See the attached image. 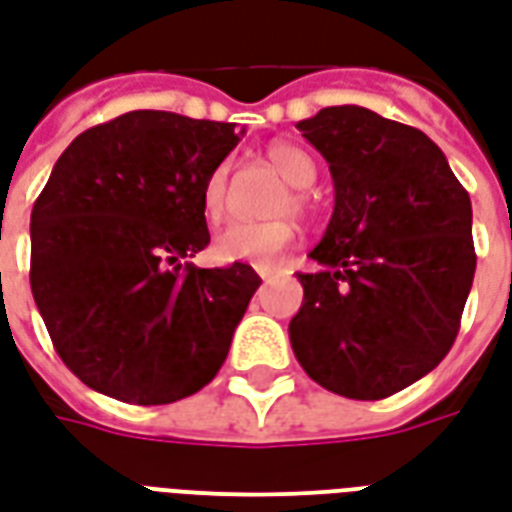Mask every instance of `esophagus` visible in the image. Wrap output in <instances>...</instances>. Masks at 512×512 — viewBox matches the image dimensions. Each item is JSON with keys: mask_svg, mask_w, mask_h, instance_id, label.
Masks as SVG:
<instances>
[{"mask_svg": "<svg viewBox=\"0 0 512 512\" xmlns=\"http://www.w3.org/2000/svg\"><path fill=\"white\" fill-rule=\"evenodd\" d=\"M257 276H260L263 282H271L274 276H279V271H276V268H257Z\"/></svg>", "mask_w": 512, "mask_h": 512, "instance_id": "1", "label": "esophagus"}]
</instances>
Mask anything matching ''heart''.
I'll list each match as a JSON object with an SVG mask.
<instances>
[{"label": "heart", "instance_id": "obj_1", "mask_svg": "<svg viewBox=\"0 0 512 512\" xmlns=\"http://www.w3.org/2000/svg\"><path fill=\"white\" fill-rule=\"evenodd\" d=\"M266 157L274 165L276 173L295 187V195L285 200V208L304 206V189H309L317 181V162L301 146H293V143L268 146ZM227 170H230L227 162L217 165L208 173L206 181H203V189H200V208L211 222H217L225 214ZM293 238L295 227L287 219H276V222H230L214 236L211 252H214L219 263H249V266L266 268L276 263V257L293 244Z\"/></svg>", "mask_w": 512, "mask_h": 512}]
</instances>
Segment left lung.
<instances>
[{
    "label": "left lung",
    "instance_id": "1",
    "mask_svg": "<svg viewBox=\"0 0 512 512\" xmlns=\"http://www.w3.org/2000/svg\"><path fill=\"white\" fill-rule=\"evenodd\" d=\"M328 162L333 214L298 274L290 344L317 385L388 399L456 342L475 276L472 203L437 143L361 105L295 124Z\"/></svg>",
    "mask_w": 512,
    "mask_h": 512
}]
</instances>
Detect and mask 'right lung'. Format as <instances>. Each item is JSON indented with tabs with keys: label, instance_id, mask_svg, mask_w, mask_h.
Segmentation results:
<instances>
[{
	"label": "right lung",
	"instance_id": "obj_1",
	"mask_svg": "<svg viewBox=\"0 0 512 512\" xmlns=\"http://www.w3.org/2000/svg\"><path fill=\"white\" fill-rule=\"evenodd\" d=\"M236 124L130 111L81 132L32 208V295L59 358L130 404L198 393L225 363L260 276L195 268L200 189L236 149Z\"/></svg>",
	"mask_w": 512,
	"mask_h": 512
}]
</instances>
